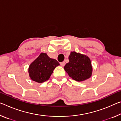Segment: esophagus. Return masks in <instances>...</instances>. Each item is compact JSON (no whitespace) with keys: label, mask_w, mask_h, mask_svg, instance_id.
<instances>
[{"label":"esophagus","mask_w":121,"mask_h":121,"mask_svg":"<svg viewBox=\"0 0 121 121\" xmlns=\"http://www.w3.org/2000/svg\"><path fill=\"white\" fill-rule=\"evenodd\" d=\"M65 64H66V63H65V62H62L60 63V65L62 67H64L65 65Z\"/></svg>","instance_id":"esophagus-1"}]
</instances>
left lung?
I'll use <instances>...</instances> for the list:
<instances>
[{
	"mask_svg": "<svg viewBox=\"0 0 121 121\" xmlns=\"http://www.w3.org/2000/svg\"><path fill=\"white\" fill-rule=\"evenodd\" d=\"M69 62L64 69L69 76L77 81H83L90 78L92 66L90 59L86 55L72 52L69 56Z\"/></svg>",
	"mask_w": 121,
	"mask_h": 121,
	"instance_id": "left-lung-1",
	"label": "left lung"
}]
</instances>
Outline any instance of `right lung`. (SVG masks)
I'll list each match as a JSON object with an SVG mask.
<instances>
[{"mask_svg": "<svg viewBox=\"0 0 121 121\" xmlns=\"http://www.w3.org/2000/svg\"><path fill=\"white\" fill-rule=\"evenodd\" d=\"M59 65L55 59L50 58L47 54L41 53L30 65L28 68L30 78L38 83L45 82L49 79L53 70Z\"/></svg>", "mask_w": 121, "mask_h": 121, "instance_id": "add662e5", "label": "right lung"}]
</instances>
